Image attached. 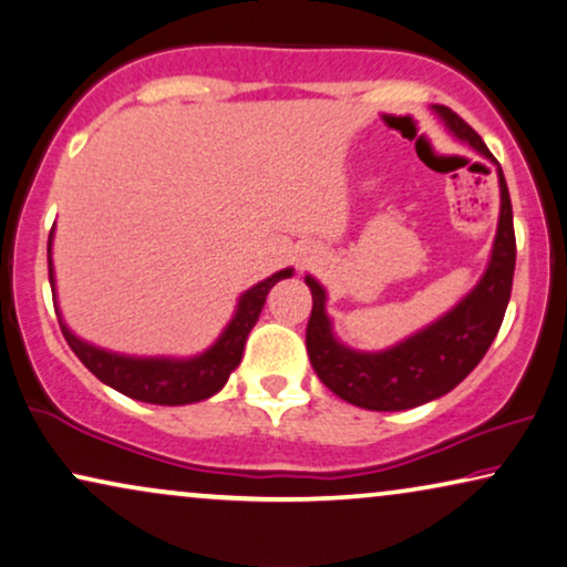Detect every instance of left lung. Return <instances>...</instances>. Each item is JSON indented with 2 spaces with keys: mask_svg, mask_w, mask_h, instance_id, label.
<instances>
[{
  "mask_svg": "<svg viewBox=\"0 0 567 567\" xmlns=\"http://www.w3.org/2000/svg\"><path fill=\"white\" fill-rule=\"evenodd\" d=\"M435 113L466 145L497 163L477 132L446 105H435ZM501 184V217L489 264L470 296L458 300L446 316L406 337L404 342L383 352H360L344 347L331 331L327 316V290L308 275L313 311L306 329V350L323 386L339 399L362 410L399 412L412 410L449 394L470 375L493 344L511 300L513 269H516V233L508 184L497 168Z\"/></svg>",
  "mask_w": 567,
  "mask_h": 567,
  "instance_id": "1",
  "label": "left lung"
}]
</instances>
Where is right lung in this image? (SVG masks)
Returning a JSON list of instances; mask_svg holds the SVG:
<instances>
[{
    "label": "right lung",
    "instance_id": "right-lung-1",
    "mask_svg": "<svg viewBox=\"0 0 567 567\" xmlns=\"http://www.w3.org/2000/svg\"><path fill=\"white\" fill-rule=\"evenodd\" d=\"M51 240H54V228L49 236V282L51 292H54V306L59 316V327L66 344L72 352L82 360V365L103 381L105 386L121 391L124 396L137 399V402L147 404H163V406H178V404H194L202 399H209L225 386L230 373L236 371L240 358H244V347L248 339V331L259 321V313L267 300L269 290L275 288L279 279L292 277V269H279L277 275L261 279L251 290H246L238 300L236 313L217 342L196 358H130V354L109 352L103 347H95L72 334V329L62 321L56 303V279H54V264H51Z\"/></svg>",
    "mask_w": 567,
    "mask_h": 567
}]
</instances>
